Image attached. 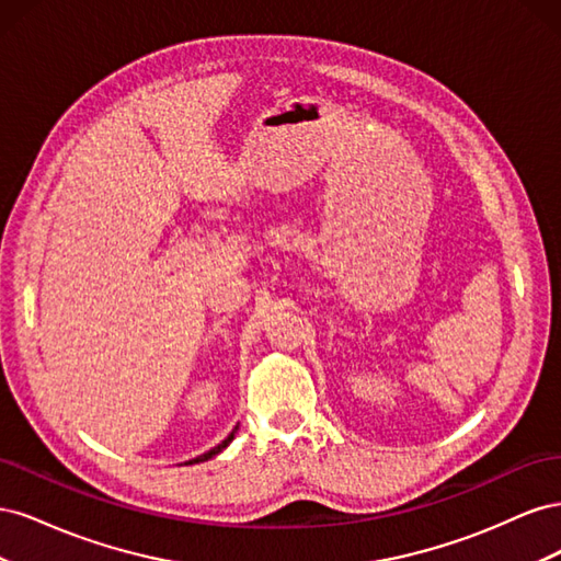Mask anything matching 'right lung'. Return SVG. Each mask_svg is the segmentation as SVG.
Listing matches in <instances>:
<instances>
[{
    "mask_svg": "<svg viewBox=\"0 0 561 561\" xmlns=\"http://www.w3.org/2000/svg\"><path fill=\"white\" fill-rule=\"evenodd\" d=\"M236 431H239V426H236L225 439H222V443H219L217 447H213L210 451H206V454H201V456H196V458H192V461H186V466H192V463H201V461H208V458H213L215 454H219V451H222L229 443H231V439H233V435H236Z\"/></svg>",
    "mask_w": 561,
    "mask_h": 561,
    "instance_id": "obj_1",
    "label": "right lung"
}]
</instances>
